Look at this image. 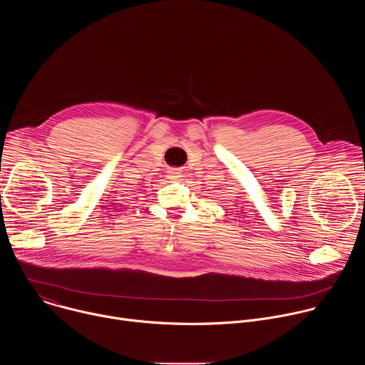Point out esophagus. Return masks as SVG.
<instances>
[{
	"mask_svg": "<svg viewBox=\"0 0 365 365\" xmlns=\"http://www.w3.org/2000/svg\"><path fill=\"white\" fill-rule=\"evenodd\" d=\"M179 175H180V173H179L176 169L169 170V178H170V179H178V178H179Z\"/></svg>",
	"mask_w": 365,
	"mask_h": 365,
	"instance_id": "esophagus-1",
	"label": "esophagus"
}]
</instances>
